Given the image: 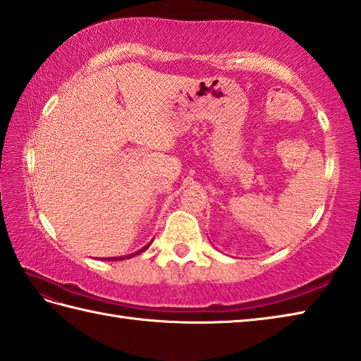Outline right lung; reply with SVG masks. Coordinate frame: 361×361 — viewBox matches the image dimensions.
I'll return each mask as SVG.
<instances>
[{
  "instance_id": "1",
  "label": "right lung",
  "mask_w": 361,
  "mask_h": 361,
  "mask_svg": "<svg viewBox=\"0 0 361 361\" xmlns=\"http://www.w3.org/2000/svg\"><path fill=\"white\" fill-rule=\"evenodd\" d=\"M152 243V241H151ZM151 243H148V245H146L145 247H142L140 249V251H137V252H134V254H129V255H121V257H109V262H116V260H126V259H130V257H135V255H138V254H142L143 251H146V249H148L149 246H151Z\"/></svg>"
}]
</instances>
